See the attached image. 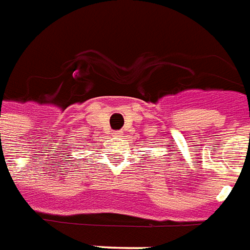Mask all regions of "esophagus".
Listing matches in <instances>:
<instances>
[{"label": "esophagus", "mask_w": 250, "mask_h": 250, "mask_svg": "<svg viewBox=\"0 0 250 250\" xmlns=\"http://www.w3.org/2000/svg\"><path fill=\"white\" fill-rule=\"evenodd\" d=\"M113 136H114V137H122V132H120V130L113 132Z\"/></svg>", "instance_id": "34e87169"}]
</instances>
